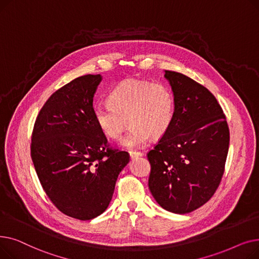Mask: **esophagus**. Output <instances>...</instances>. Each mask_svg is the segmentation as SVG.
<instances>
[{"label":"esophagus","mask_w":259,"mask_h":259,"mask_svg":"<svg viewBox=\"0 0 259 259\" xmlns=\"http://www.w3.org/2000/svg\"><path fill=\"white\" fill-rule=\"evenodd\" d=\"M140 156H143V153H142V152H139V151H130V157H131V159H134V158L140 157Z\"/></svg>","instance_id":"1"}]
</instances>
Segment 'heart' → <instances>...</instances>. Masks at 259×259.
Wrapping results in <instances>:
<instances>
[{
  "label": "heart",
  "mask_w": 259,
  "mask_h": 259,
  "mask_svg": "<svg viewBox=\"0 0 259 259\" xmlns=\"http://www.w3.org/2000/svg\"><path fill=\"white\" fill-rule=\"evenodd\" d=\"M109 104H95L93 118L107 138L120 141L125 148L144 147L149 139H158L169 129L175 102L171 89L164 84L128 79L116 86L108 97Z\"/></svg>",
  "instance_id": "obj_1"
}]
</instances>
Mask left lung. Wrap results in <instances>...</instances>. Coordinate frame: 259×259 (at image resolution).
I'll return each mask as SVG.
<instances>
[{
	"mask_svg": "<svg viewBox=\"0 0 259 259\" xmlns=\"http://www.w3.org/2000/svg\"><path fill=\"white\" fill-rule=\"evenodd\" d=\"M175 109L167 132L147 156L149 189L165 210L186 214L213 196L225 171L230 132L214 95L185 74L165 70Z\"/></svg>",
	"mask_w": 259,
	"mask_h": 259,
	"instance_id": "8db88e82",
	"label": "left lung"
}]
</instances>
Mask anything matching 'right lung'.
Returning a JSON list of instances; mask_svg holds the SVG:
<instances>
[{
	"mask_svg": "<svg viewBox=\"0 0 259 259\" xmlns=\"http://www.w3.org/2000/svg\"><path fill=\"white\" fill-rule=\"evenodd\" d=\"M101 74L74 78L54 92L35 119L31 158L47 196L61 212L79 221L109 206L129 154L109 148L93 118Z\"/></svg>",
	"mask_w": 259,
	"mask_h": 259,
	"instance_id": "1",
	"label": "right lung"
}]
</instances>
